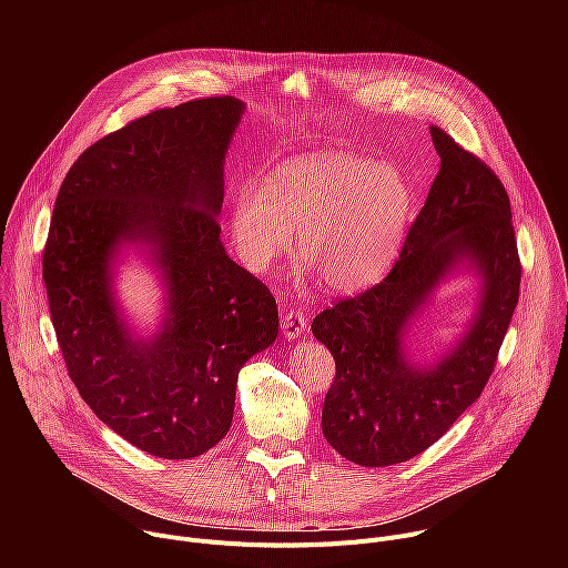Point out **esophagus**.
<instances>
[{"label": "esophagus", "mask_w": 568, "mask_h": 568, "mask_svg": "<svg viewBox=\"0 0 568 568\" xmlns=\"http://www.w3.org/2000/svg\"><path fill=\"white\" fill-rule=\"evenodd\" d=\"M305 326H307V316L305 312L301 310H287L285 316H283V323H281V331L285 335V339H298L303 333H305Z\"/></svg>", "instance_id": "1"}]
</instances>
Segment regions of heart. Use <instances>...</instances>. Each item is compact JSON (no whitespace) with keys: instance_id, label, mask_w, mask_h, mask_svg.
<instances>
[{"instance_id":"1","label":"heart","mask_w":568,"mask_h":568,"mask_svg":"<svg viewBox=\"0 0 568 568\" xmlns=\"http://www.w3.org/2000/svg\"><path fill=\"white\" fill-rule=\"evenodd\" d=\"M412 215V191L393 166L346 152L292 156L233 200L231 229L242 263L265 274L292 229L328 287L359 292L390 267Z\"/></svg>"}]
</instances>
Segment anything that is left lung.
<instances>
[{"label":"left lung","mask_w":568,"mask_h":568,"mask_svg":"<svg viewBox=\"0 0 568 568\" xmlns=\"http://www.w3.org/2000/svg\"><path fill=\"white\" fill-rule=\"evenodd\" d=\"M440 171L412 224L399 261L371 290L312 321L335 357L321 429L364 467L404 463L432 447L488 384L519 301L521 263L508 193L495 171L432 125ZM467 260L481 276L468 333L438 364H408L400 339L437 283Z\"/></svg>","instance_id":"8db88e82"}]
</instances>
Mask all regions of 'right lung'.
<instances>
[{"label":"right lung","instance_id":"add662e5","mask_svg":"<svg viewBox=\"0 0 568 568\" xmlns=\"http://www.w3.org/2000/svg\"><path fill=\"white\" fill-rule=\"evenodd\" d=\"M242 112L211 97L130 121L73 161L51 215L42 278L69 377L112 432L159 458H195L226 436L240 368L278 335L276 298L220 240ZM121 241L148 246L168 285L150 341L131 337L111 294Z\"/></svg>","mask_w":568,"mask_h":568}]
</instances>
